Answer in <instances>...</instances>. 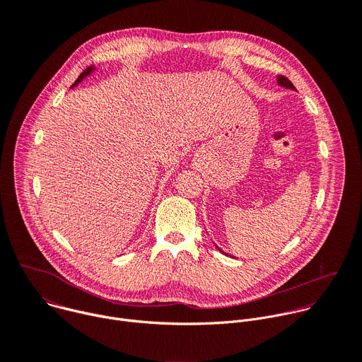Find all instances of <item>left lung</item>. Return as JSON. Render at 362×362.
<instances>
[{"label": "left lung", "instance_id": "8db88e82", "mask_svg": "<svg viewBox=\"0 0 362 362\" xmlns=\"http://www.w3.org/2000/svg\"><path fill=\"white\" fill-rule=\"evenodd\" d=\"M278 84L282 86V87H286V88H295L293 84H292L285 76H278ZM216 247H218V246H216ZM218 249H219V247H218ZM219 250H221L222 253H225L222 249H219ZM225 255H228V253H225Z\"/></svg>", "mask_w": 362, "mask_h": 362}]
</instances>
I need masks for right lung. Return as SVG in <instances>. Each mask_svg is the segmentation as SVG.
<instances>
[{
	"mask_svg": "<svg viewBox=\"0 0 362 362\" xmlns=\"http://www.w3.org/2000/svg\"><path fill=\"white\" fill-rule=\"evenodd\" d=\"M91 71H94V67H93V66H90V67H87V69H86V70H84V71H83V73H81V74H80V76H78V78H77V80H76V81H74V84H73V86H71V87H74V86H77V84H78V83H80V81H81V80H83V78H84V77H87V76H88V74H91Z\"/></svg>",
	"mask_w": 362,
	"mask_h": 362,
	"instance_id": "add662e5",
	"label": "right lung"
}]
</instances>
